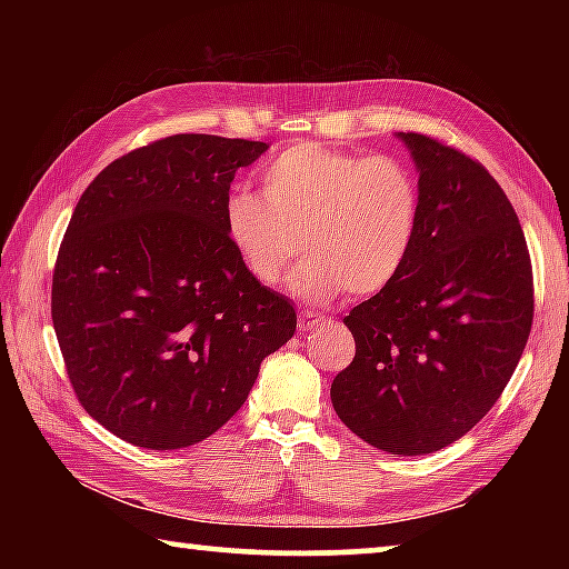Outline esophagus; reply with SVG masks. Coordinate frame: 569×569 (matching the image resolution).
I'll use <instances>...</instances> for the list:
<instances>
[{
    "label": "esophagus",
    "mask_w": 569,
    "mask_h": 569,
    "mask_svg": "<svg viewBox=\"0 0 569 569\" xmlns=\"http://www.w3.org/2000/svg\"><path fill=\"white\" fill-rule=\"evenodd\" d=\"M321 323H323V316L321 313H313V311H301V313H298V329H301V331L319 329Z\"/></svg>",
    "instance_id": "esophagus-1"
}]
</instances>
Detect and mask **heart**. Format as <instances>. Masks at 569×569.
<instances>
[{"instance_id": "heart-1", "label": "heart", "mask_w": 569, "mask_h": 569, "mask_svg": "<svg viewBox=\"0 0 569 569\" xmlns=\"http://www.w3.org/2000/svg\"><path fill=\"white\" fill-rule=\"evenodd\" d=\"M263 196L230 192L223 230L243 271L273 286L303 250L291 291L323 303L373 296L407 268L421 228V182L407 162L301 142L261 170Z\"/></svg>"}]
</instances>
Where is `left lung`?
I'll list each match as a JSON object with an SVG mask.
<instances>
[{
	"instance_id": "obj_1",
	"label": "left lung",
	"mask_w": 569,
	"mask_h": 569,
	"mask_svg": "<svg viewBox=\"0 0 569 569\" xmlns=\"http://www.w3.org/2000/svg\"><path fill=\"white\" fill-rule=\"evenodd\" d=\"M421 182L407 268L346 316L353 361L331 403L366 445L419 457L495 407L532 329V266L505 190L465 152L397 132Z\"/></svg>"
}]
</instances>
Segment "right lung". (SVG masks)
<instances>
[{
    "mask_svg": "<svg viewBox=\"0 0 569 569\" xmlns=\"http://www.w3.org/2000/svg\"><path fill=\"white\" fill-rule=\"evenodd\" d=\"M266 142L172 134L110 162L67 226L52 323L77 399L146 449H182L243 407L296 331L286 296L228 246L223 203Z\"/></svg>",
    "mask_w": 569,
    "mask_h": 569,
    "instance_id": "add662e5",
    "label": "right lung"
}]
</instances>
